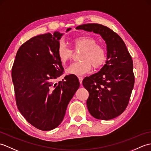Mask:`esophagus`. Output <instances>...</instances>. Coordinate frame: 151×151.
Instances as JSON below:
<instances>
[{"label":"esophagus","mask_w":151,"mask_h":151,"mask_svg":"<svg viewBox=\"0 0 151 151\" xmlns=\"http://www.w3.org/2000/svg\"><path fill=\"white\" fill-rule=\"evenodd\" d=\"M78 79H79V81H80V83L82 84V81H83V78L82 77V76H79L78 77Z\"/></svg>","instance_id":"1"}]
</instances>
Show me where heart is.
I'll list each match as a JSON object with an SVG mask.
<instances>
[{
	"instance_id": "1",
	"label": "heart",
	"mask_w": 151,
	"mask_h": 151,
	"mask_svg": "<svg viewBox=\"0 0 151 151\" xmlns=\"http://www.w3.org/2000/svg\"><path fill=\"white\" fill-rule=\"evenodd\" d=\"M96 40L89 36L78 37L73 40L76 50H83L80 57V62L72 63L66 70L69 75L81 76L89 72L92 66L98 69L104 64L106 60V52L104 48L96 44ZM73 52L63 43L58 47V56L61 62L65 63L71 58Z\"/></svg>"
}]
</instances>
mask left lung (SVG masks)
<instances>
[{"label": "left lung", "instance_id": "8db88e82", "mask_svg": "<svg viewBox=\"0 0 151 151\" xmlns=\"http://www.w3.org/2000/svg\"><path fill=\"white\" fill-rule=\"evenodd\" d=\"M76 30L99 34L106 45V64L82 81L89 92L86 102L93 117L112 119L126 109L134 85L133 61L121 37L107 27L97 23L80 25Z\"/></svg>", "mask_w": 151, "mask_h": 151}]
</instances>
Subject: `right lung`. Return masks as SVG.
<instances>
[{
	"label": "right lung",
	"instance_id": "obj_1",
	"mask_svg": "<svg viewBox=\"0 0 151 151\" xmlns=\"http://www.w3.org/2000/svg\"><path fill=\"white\" fill-rule=\"evenodd\" d=\"M70 30L67 28L66 32ZM63 35L56 31L32 37L17 50L12 70L18 110L28 123L44 131L54 129L62 123L80 87L74 75L55 82L63 72L58 56Z\"/></svg>",
	"mask_w": 151,
	"mask_h": 151
}]
</instances>
